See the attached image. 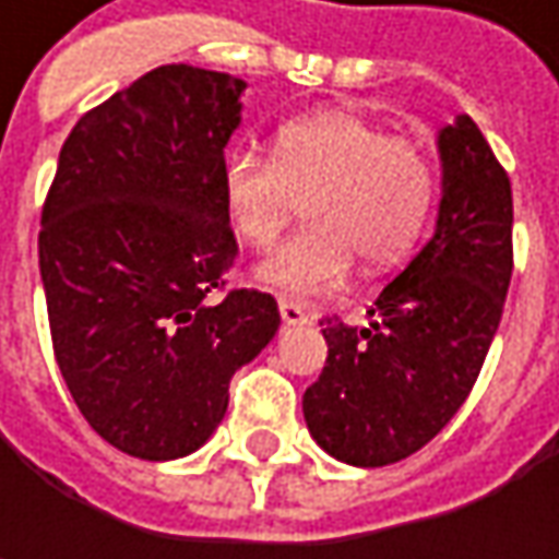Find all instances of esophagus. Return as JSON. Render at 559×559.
Here are the masks:
<instances>
[{
    "label": "esophagus",
    "instance_id": "esophagus-1",
    "mask_svg": "<svg viewBox=\"0 0 559 559\" xmlns=\"http://www.w3.org/2000/svg\"><path fill=\"white\" fill-rule=\"evenodd\" d=\"M280 313H283V323H289V326H298V323L311 320L308 308L301 301H295V298H280Z\"/></svg>",
    "mask_w": 559,
    "mask_h": 559
}]
</instances>
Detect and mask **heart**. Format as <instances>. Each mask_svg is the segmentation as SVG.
<instances>
[{
  "mask_svg": "<svg viewBox=\"0 0 559 559\" xmlns=\"http://www.w3.org/2000/svg\"><path fill=\"white\" fill-rule=\"evenodd\" d=\"M221 192L233 233L267 251L308 202L311 226L258 267L286 295L333 289L360 258L367 270L397 264L419 239L436 177L417 142L392 136L352 108H323L276 130L273 158L229 155Z\"/></svg>",
  "mask_w": 559,
  "mask_h": 559,
  "instance_id": "heart-1",
  "label": "heart"
}]
</instances>
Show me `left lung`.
Segmentation results:
<instances>
[{
	"label": "left lung",
	"mask_w": 559,
	"mask_h": 559,
	"mask_svg": "<svg viewBox=\"0 0 559 559\" xmlns=\"http://www.w3.org/2000/svg\"><path fill=\"white\" fill-rule=\"evenodd\" d=\"M436 233L379 292L370 326L326 317V367L305 392L317 444L352 466L397 463L432 441L476 385L513 273L510 177L473 118L439 133Z\"/></svg>",
	"instance_id": "8db88e82"
}]
</instances>
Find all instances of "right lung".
Instances as JSON below:
<instances>
[{
  "label": "right lung",
  "mask_w": 559,
  "mask_h": 559,
  "mask_svg": "<svg viewBox=\"0 0 559 559\" xmlns=\"http://www.w3.org/2000/svg\"><path fill=\"white\" fill-rule=\"evenodd\" d=\"M242 90L192 64L142 74L76 120L43 204L58 370L86 423L140 461L199 451L233 373L280 330L267 292L211 298L239 254L221 174Z\"/></svg>",
  "instance_id": "add662e5"
}]
</instances>
